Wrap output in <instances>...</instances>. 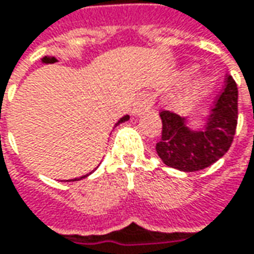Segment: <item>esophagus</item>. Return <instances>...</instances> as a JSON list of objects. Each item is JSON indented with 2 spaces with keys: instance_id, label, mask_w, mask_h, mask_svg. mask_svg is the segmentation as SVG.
I'll return each instance as SVG.
<instances>
[{
  "instance_id": "esophagus-1",
  "label": "esophagus",
  "mask_w": 254,
  "mask_h": 254,
  "mask_svg": "<svg viewBox=\"0 0 254 254\" xmlns=\"http://www.w3.org/2000/svg\"><path fill=\"white\" fill-rule=\"evenodd\" d=\"M152 105H153V97H152V94L143 92V94H140L136 98L132 114L133 115H143V114H146L147 111L152 108Z\"/></svg>"
}]
</instances>
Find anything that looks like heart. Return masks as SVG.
I'll return each instance as SVG.
<instances>
[{
  "label": "heart",
  "instance_id": "heart-1",
  "mask_svg": "<svg viewBox=\"0 0 254 254\" xmlns=\"http://www.w3.org/2000/svg\"><path fill=\"white\" fill-rule=\"evenodd\" d=\"M209 87H211L209 80L199 78V80H197L192 85H190L187 90L180 95L179 98L176 100V105L177 107H184V105H187L190 102H194V101L202 98L206 92L209 91Z\"/></svg>",
  "mask_w": 254,
  "mask_h": 254
}]
</instances>
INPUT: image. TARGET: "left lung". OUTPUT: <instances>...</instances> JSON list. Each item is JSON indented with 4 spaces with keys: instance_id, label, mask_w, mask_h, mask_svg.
I'll return each instance as SVG.
<instances>
[{
    "instance_id": "obj_1",
    "label": "left lung",
    "mask_w": 254,
    "mask_h": 254,
    "mask_svg": "<svg viewBox=\"0 0 254 254\" xmlns=\"http://www.w3.org/2000/svg\"><path fill=\"white\" fill-rule=\"evenodd\" d=\"M162 139L156 152L163 163L180 171H198L218 162L231 147L238 125V85L226 77L221 95L199 127L170 111L160 112Z\"/></svg>"
}]
</instances>
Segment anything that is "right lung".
Segmentation results:
<instances>
[{
    "label": "right lung",
    "instance_id": "obj_1",
    "mask_svg": "<svg viewBox=\"0 0 254 254\" xmlns=\"http://www.w3.org/2000/svg\"><path fill=\"white\" fill-rule=\"evenodd\" d=\"M127 119H129V115H125V117H122V118L119 119L118 122H117V124H115V127H118L119 124H122V122H127ZM94 171H95V169H94V170H92V171H90V173H88V174H84L83 177H78V179L67 180V181H78V180H83V179H85V177H88V176H90V174H91V173H94Z\"/></svg>",
    "mask_w": 254,
    "mask_h": 254
}]
</instances>
